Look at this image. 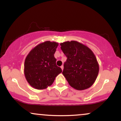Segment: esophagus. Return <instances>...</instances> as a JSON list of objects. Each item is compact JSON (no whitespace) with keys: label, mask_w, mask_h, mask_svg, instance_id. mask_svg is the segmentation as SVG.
<instances>
[{"label":"esophagus","mask_w":121,"mask_h":121,"mask_svg":"<svg viewBox=\"0 0 121 121\" xmlns=\"http://www.w3.org/2000/svg\"><path fill=\"white\" fill-rule=\"evenodd\" d=\"M61 68L62 70H63V69H64V66H63V65H62V66H61Z\"/></svg>","instance_id":"esophagus-1"}]
</instances>
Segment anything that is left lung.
I'll return each instance as SVG.
<instances>
[{
    "instance_id": "left-lung-1",
    "label": "left lung",
    "mask_w": 121,
    "mask_h": 121,
    "mask_svg": "<svg viewBox=\"0 0 121 121\" xmlns=\"http://www.w3.org/2000/svg\"><path fill=\"white\" fill-rule=\"evenodd\" d=\"M60 45L67 57L62 74L69 84L78 91L91 87L99 72V65L93 52L76 41H66L61 43Z\"/></svg>"
}]
</instances>
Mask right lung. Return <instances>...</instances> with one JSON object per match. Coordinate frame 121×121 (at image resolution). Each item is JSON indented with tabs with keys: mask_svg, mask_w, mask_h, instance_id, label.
Here are the masks:
<instances>
[{
	"mask_svg": "<svg viewBox=\"0 0 121 121\" xmlns=\"http://www.w3.org/2000/svg\"><path fill=\"white\" fill-rule=\"evenodd\" d=\"M58 45L54 41H45L33 48L26 57L24 75L31 86L39 90L47 88L62 72L54 56Z\"/></svg>",
	"mask_w": 121,
	"mask_h": 121,
	"instance_id": "add662e5",
	"label": "right lung"
}]
</instances>
